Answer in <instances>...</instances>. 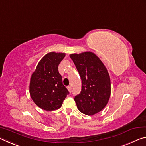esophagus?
I'll list each match as a JSON object with an SVG mask.
<instances>
[{
    "label": "esophagus",
    "mask_w": 146,
    "mask_h": 146,
    "mask_svg": "<svg viewBox=\"0 0 146 146\" xmlns=\"http://www.w3.org/2000/svg\"><path fill=\"white\" fill-rule=\"evenodd\" d=\"M66 88H67V89L68 90V91L70 92V91H71V88H70V86H68V87H66Z\"/></svg>",
    "instance_id": "1"
}]
</instances>
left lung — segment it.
Returning a JSON list of instances; mask_svg holds the SVG:
<instances>
[{"mask_svg":"<svg viewBox=\"0 0 146 146\" xmlns=\"http://www.w3.org/2000/svg\"><path fill=\"white\" fill-rule=\"evenodd\" d=\"M70 57L82 79V91L74 100L81 113L92 116L106 106L111 96V80L102 61L91 52Z\"/></svg>","mask_w":146,"mask_h":146,"instance_id":"8db88e82","label":"left lung"}]
</instances>
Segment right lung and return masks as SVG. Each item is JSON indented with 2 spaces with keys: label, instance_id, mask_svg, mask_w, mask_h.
<instances>
[{
  "label": "right lung",
  "instance_id": "add662e5",
  "mask_svg": "<svg viewBox=\"0 0 146 146\" xmlns=\"http://www.w3.org/2000/svg\"><path fill=\"white\" fill-rule=\"evenodd\" d=\"M64 56V53H48L40 59L31 76L30 96L38 107L45 111L60 108L69 93L58 71L59 64Z\"/></svg>",
  "mask_w": 146,
  "mask_h": 146
}]
</instances>
